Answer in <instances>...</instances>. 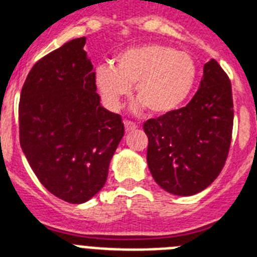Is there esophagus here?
<instances>
[{"label": "esophagus", "instance_id": "esophagus-1", "mask_svg": "<svg viewBox=\"0 0 257 257\" xmlns=\"http://www.w3.org/2000/svg\"><path fill=\"white\" fill-rule=\"evenodd\" d=\"M123 123H124V128H126L127 133H128V131H134V130H136V128H138V123H136V122L128 121V119H124Z\"/></svg>", "mask_w": 257, "mask_h": 257}]
</instances>
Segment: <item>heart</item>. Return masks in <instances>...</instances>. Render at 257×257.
<instances>
[{"label":"heart","instance_id":"1","mask_svg":"<svg viewBox=\"0 0 257 257\" xmlns=\"http://www.w3.org/2000/svg\"><path fill=\"white\" fill-rule=\"evenodd\" d=\"M192 55L162 44H147L119 52L113 67L100 65L96 85L106 105L117 108L135 86V97L151 114L170 113L185 101L197 79Z\"/></svg>","mask_w":257,"mask_h":257}]
</instances>
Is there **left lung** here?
Segmentation results:
<instances>
[{
    "label": "left lung",
    "instance_id": "obj_1",
    "mask_svg": "<svg viewBox=\"0 0 257 257\" xmlns=\"http://www.w3.org/2000/svg\"><path fill=\"white\" fill-rule=\"evenodd\" d=\"M233 119L230 79L212 59L187 105L144 122L147 161L156 183L176 196L206 189L226 162Z\"/></svg>",
    "mask_w": 257,
    "mask_h": 257
}]
</instances>
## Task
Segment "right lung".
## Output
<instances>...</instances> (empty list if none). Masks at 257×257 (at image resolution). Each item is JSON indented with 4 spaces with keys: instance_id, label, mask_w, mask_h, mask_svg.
Instances as JSON below:
<instances>
[{
    "instance_id": "right-lung-1",
    "label": "right lung",
    "mask_w": 257,
    "mask_h": 257,
    "mask_svg": "<svg viewBox=\"0 0 257 257\" xmlns=\"http://www.w3.org/2000/svg\"><path fill=\"white\" fill-rule=\"evenodd\" d=\"M85 44L76 38L40 59L19 101L20 147L41 184L69 203L104 187L124 134L121 115L100 105Z\"/></svg>"
}]
</instances>
